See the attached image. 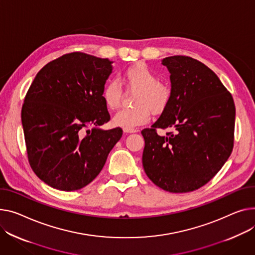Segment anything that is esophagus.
<instances>
[{
    "instance_id": "34e87169",
    "label": "esophagus",
    "mask_w": 255,
    "mask_h": 255,
    "mask_svg": "<svg viewBox=\"0 0 255 255\" xmlns=\"http://www.w3.org/2000/svg\"><path fill=\"white\" fill-rule=\"evenodd\" d=\"M125 133H135L137 130L136 129H123Z\"/></svg>"
}]
</instances>
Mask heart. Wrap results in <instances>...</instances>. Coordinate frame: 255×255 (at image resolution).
<instances>
[{
    "label": "heart",
    "instance_id": "heart-1",
    "mask_svg": "<svg viewBox=\"0 0 255 255\" xmlns=\"http://www.w3.org/2000/svg\"><path fill=\"white\" fill-rule=\"evenodd\" d=\"M123 85L126 89L136 90L132 108L119 111L113 118V125L123 129H133L145 124L151 114L162 115L167 111L173 97L172 88L159 81L158 75L144 63L129 66L123 73ZM107 108L116 110L121 104L123 89L117 81H109L101 92Z\"/></svg>",
    "mask_w": 255,
    "mask_h": 255
}]
</instances>
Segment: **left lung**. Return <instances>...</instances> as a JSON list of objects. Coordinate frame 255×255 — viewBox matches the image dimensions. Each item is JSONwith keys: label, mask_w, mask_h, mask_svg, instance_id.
I'll list each match as a JSON object with an SVG mask.
<instances>
[{"label": "left lung", "mask_w": 255, "mask_h": 255, "mask_svg": "<svg viewBox=\"0 0 255 255\" xmlns=\"http://www.w3.org/2000/svg\"><path fill=\"white\" fill-rule=\"evenodd\" d=\"M173 97L158 121L141 131L148 178L170 193L200 189L222 169L234 147L232 94L207 65L189 56L166 57ZM174 131L160 137L156 130Z\"/></svg>", "instance_id": "obj_1"}]
</instances>
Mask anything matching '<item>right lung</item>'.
Masks as SVG:
<instances>
[{
    "label": "right lung",
    "instance_id": "right-lung-1",
    "mask_svg": "<svg viewBox=\"0 0 255 255\" xmlns=\"http://www.w3.org/2000/svg\"><path fill=\"white\" fill-rule=\"evenodd\" d=\"M111 63L83 52L64 54L47 63L26 92L21 122L28 163L54 189L72 192L90 183L122 137L120 127L97 128L111 119L101 97Z\"/></svg>",
    "mask_w": 255,
    "mask_h": 255
}]
</instances>
